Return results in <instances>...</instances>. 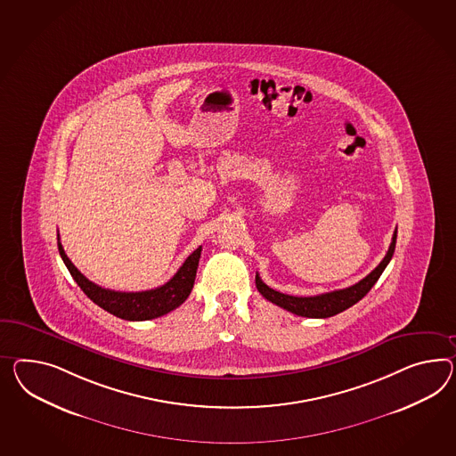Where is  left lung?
<instances>
[{"label":"left lung","mask_w":456,"mask_h":456,"mask_svg":"<svg viewBox=\"0 0 456 456\" xmlns=\"http://www.w3.org/2000/svg\"><path fill=\"white\" fill-rule=\"evenodd\" d=\"M395 243H397V230L394 232L392 243L388 246V251H387L386 257L380 261V265L370 274H367L363 280L355 282L354 286L346 288V289L324 292V294H317V296H304V297L303 296H289V294L274 291L273 288H269L261 281L259 274H256L257 291L263 294V297H266L271 303L280 305V307L289 311L292 314L314 317V319H326V317L338 314V313L349 309L351 305L359 303L363 296L372 289V286L380 278V274L384 273L387 265L390 263V259L394 256Z\"/></svg>","instance_id":"8db88e82"}]
</instances>
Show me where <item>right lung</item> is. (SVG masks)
I'll return each mask as SVG.
<instances>
[{
  "mask_svg": "<svg viewBox=\"0 0 456 456\" xmlns=\"http://www.w3.org/2000/svg\"><path fill=\"white\" fill-rule=\"evenodd\" d=\"M59 255L62 257L66 268L69 269L70 276L79 284L86 296L102 307L107 313L118 315L126 321H149L160 315L168 314L176 309L180 304L185 303L190 292L193 289V282L199 268L201 246L197 248L185 263L176 271L175 276L164 286L149 289V291L122 292L105 289L93 281L87 280L79 269L70 263L69 257L64 253V248L59 241Z\"/></svg>",
  "mask_w": 456,
  "mask_h": 456,
  "instance_id": "add662e5",
  "label": "right lung"
}]
</instances>
